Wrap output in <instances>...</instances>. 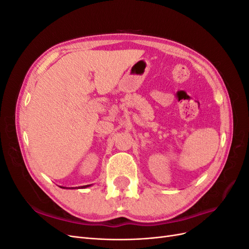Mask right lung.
Returning <instances> with one entry per match:
<instances>
[{
	"label": "right lung",
	"instance_id": "add662e5",
	"mask_svg": "<svg viewBox=\"0 0 249 249\" xmlns=\"http://www.w3.org/2000/svg\"><path fill=\"white\" fill-rule=\"evenodd\" d=\"M90 186H91V185H85V186H81V187H78V188H80V189H81V188H87V187H90ZM61 188H64V187H61Z\"/></svg>",
	"mask_w": 249,
	"mask_h": 249
}]
</instances>
